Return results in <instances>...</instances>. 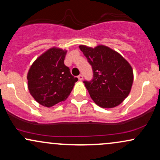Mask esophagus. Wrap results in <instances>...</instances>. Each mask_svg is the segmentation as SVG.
Returning <instances> with one entry per match:
<instances>
[{
  "instance_id": "esophagus-1",
  "label": "esophagus",
  "mask_w": 160,
  "mask_h": 160,
  "mask_svg": "<svg viewBox=\"0 0 160 160\" xmlns=\"http://www.w3.org/2000/svg\"><path fill=\"white\" fill-rule=\"evenodd\" d=\"M78 79H79V80H82V79H83V76H82V74H80L78 76Z\"/></svg>"
}]
</instances>
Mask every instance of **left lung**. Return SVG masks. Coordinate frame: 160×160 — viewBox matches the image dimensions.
<instances>
[{"label": "left lung", "instance_id": "obj_1", "mask_svg": "<svg viewBox=\"0 0 160 160\" xmlns=\"http://www.w3.org/2000/svg\"><path fill=\"white\" fill-rule=\"evenodd\" d=\"M79 47L92 68V80L83 82L95 103L103 108H114L122 103L129 94L133 82L129 63L106 46Z\"/></svg>", "mask_w": 160, "mask_h": 160}]
</instances>
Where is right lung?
Masks as SVG:
<instances>
[{"label": "right lung", "instance_id": "obj_1", "mask_svg": "<svg viewBox=\"0 0 160 160\" xmlns=\"http://www.w3.org/2000/svg\"><path fill=\"white\" fill-rule=\"evenodd\" d=\"M67 51L53 47L38 57L28 73L31 95L44 107H52L68 97L78 80L64 63Z\"/></svg>", "mask_w": 160, "mask_h": 160}]
</instances>
